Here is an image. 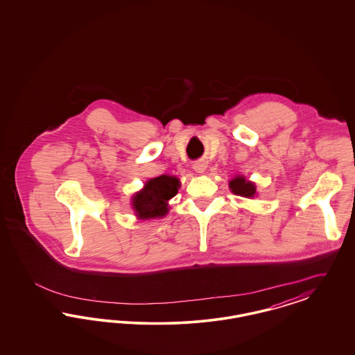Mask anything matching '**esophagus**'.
<instances>
[{"label":"esophagus","mask_w":355,"mask_h":355,"mask_svg":"<svg viewBox=\"0 0 355 355\" xmlns=\"http://www.w3.org/2000/svg\"><path fill=\"white\" fill-rule=\"evenodd\" d=\"M206 168H207V165H206L205 161H197V162H194V165H193V169L196 170L197 173H200V174L205 173Z\"/></svg>","instance_id":"obj_1"}]
</instances>
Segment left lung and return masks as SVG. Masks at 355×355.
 Instances as JSON below:
<instances>
[{
	"instance_id": "obj_1",
	"label": "left lung",
	"mask_w": 355,
	"mask_h": 355,
	"mask_svg": "<svg viewBox=\"0 0 355 355\" xmlns=\"http://www.w3.org/2000/svg\"><path fill=\"white\" fill-rule=\"evenodd\" d=\"M229 189L232 190L233 194L243 197V198H252L257 197V186L253 181H249L245 175L242 174H236L230 181H229Z\"/></svg>"
}]
</instances>
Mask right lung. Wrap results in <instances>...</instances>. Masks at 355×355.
Instances as JSON below:
<instances>
[{"label":"right lung","mask_w":355,"mask_h":355,"mask_svg":"<svg viewBox=\"0 0 355 355\" xmlns=\"http://www.w3.org/2000/svg\"><path fill=\"white\" fill-rule=\"evenodd\" d=\"M181 187L175 175H159L145 182L144 187L132 196V209L138 220L164 218L170 210L169 201Z\"/></svg>","instance_id":"1"}]
</instances>
